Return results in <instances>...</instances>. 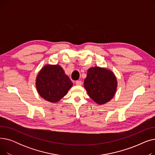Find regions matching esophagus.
I'll return each mask as SVG.
<instances>
[{"instance_id": "obj_1", "label": "esophagus", "mask_w": 155, "mask_h": 155, "mask_svg": "<svg viewBox=\"0 0 155 155\" xmlns=\"http://www.w3.org/2000/svg\"><path fill=\"white\" fill-rule=\"evenodd\" d=\"M75 84H76V85H82V81H81V80H77V81H76Z\"/></svg>"}]
</instances>
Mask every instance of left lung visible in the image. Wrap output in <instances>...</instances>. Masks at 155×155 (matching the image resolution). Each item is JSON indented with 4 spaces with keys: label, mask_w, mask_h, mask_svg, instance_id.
Returning <instances> with one entry per match:
<instances>
[{
    "label": "left lung",
    "mask_w": 155,
    "mask_h": 155,
    "mask_svg": "<svg viewBox=\"0 0 155 155\" xmlns=\"http://www.w3.org/2000/svg\"><path fill=\"white\" fill-rule=\"evenodd\" d=\"M84 85L89 97L97 104L102 105L110 101L114 96L117 82L111 70L95 67L88 70Z\"/></svg>",
    "instance_id": "1"
}]
</instances>
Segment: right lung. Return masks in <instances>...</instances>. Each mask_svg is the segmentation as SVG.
<instances>
[{
	"mask_svg": "<svg viewBox=\"0 0 155 155\" xmlns=\"http://www.w3.org/2000/svg\"><path fill=\"white\" fill-rule=\"evenodd\" d=\"M73 83L59 64H46L39 71L36 87L39 95L46 101L58 102L66 95Z\"/></svg>",
	"mask_w": 155,
	"mask_h": 155,
	"instance_id": "1",
	"label": "right lung"
}]
</instances>
